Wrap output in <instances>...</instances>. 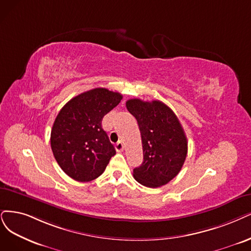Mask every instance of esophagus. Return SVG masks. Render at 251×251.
<instances>
[{
  "mask_svg": "<svg viewBox=\"0 0 251 251\" xmlns=\"http://www.w3.org/2000/svg\"><path fill=\"white\" fill-rule=\"evenodd\" d=\"M115 148H116V150L118 151V152H122L123 151V149H124V146H123V143L121 142V141H119L117 144H116V146H115Z\"/></svg>",
  "mask_w": 251,
  "mask_h": 251,
  "instance_id": "obj_1",
  "label": "esophagus"
}]
</instances>
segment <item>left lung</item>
<instances>
[{
  "label": "left lung",
  "mask_w": 251,
  "mask_h": 251,
  "mask_svg": "<svg viewBox=\"0 0 251 251\" xmlns=\"http://www.w3.org/2000/svg\"><path fill=\"white\" fill-rule=\"evenodd\" d=\"M126 107L137 121L144 152L143 163L133 170L134 179L150 188L168 184L187 156V137L179 119L159 100L129 99Z\"/></svg>",
  "instance_id": "left-lung-1"
}]
</instances>
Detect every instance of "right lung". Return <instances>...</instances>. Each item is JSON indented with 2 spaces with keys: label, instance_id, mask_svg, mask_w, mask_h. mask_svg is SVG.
<instances>
[{
  "label": "right lung",
  "instance_id": "add662e5",
  "mask_svg": "<svg viewBox=\"0 0 251 251\" xmlns=\"http://www.w3.org/2000/svg\"><path fill=\"white\" fill-rule=\"evenodd\" d=\"M122 98L118 92L96 88L72 98L60 110L50 146L60 168L70 178L90 182L104 172L116 150L101 122Z\"/></svg>",
  "mask_w": 251,
  "mask_h": 251
}]
</instances>
